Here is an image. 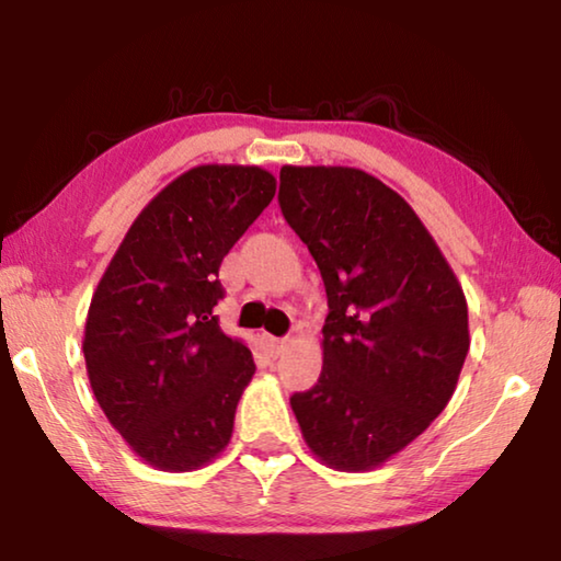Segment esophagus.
Instances as JSON below:
<instances>
[{"mask_svg":"<svg viewBox=\"0 0 561 561\" xmlns=\"http://www.w3.org/2000/svg\"><path fill=\"white\" fill-rule=\"evenodd\" d=\"M264 341H267V346L274 356H279L284 348L289 346V339H274V336H264Z\"/></svg>","mask_w":561,"mask_h":561,"instance_id":"1","label":"esophagus"}]
</instances>
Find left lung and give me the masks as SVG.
<instances>
[{"instance_id":"8db88e82","label":"left lung","mask_w":561,"mask_h":561,"mask_svg":"<svg viewBox=\"0 0 561 561\" xmlns=\"http://www.w3.org/2000/svg\"><path fill=\"white\" fill-rule=\"evenodd\" d=\"M279 207L329 299L324 366L291 411L317 460L376 470L453 398L470 348L468 301L413 207L364 170L284 165Z\"/></svg>"}]
</instances>
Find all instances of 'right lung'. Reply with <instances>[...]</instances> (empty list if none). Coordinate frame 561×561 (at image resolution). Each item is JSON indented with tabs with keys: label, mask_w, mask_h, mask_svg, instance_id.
Segmentation results:
<instances>
[{
	"label": "right lung",
	"mask_w": 561,
	"mask_h": 561,
	"mask_svg": "<svg viewBox=\"0 0 561 561\" xmlns=\"http://www.w3.org/2000/svg\"><path fill=\"white\" fill-rule=\"evenodd\" d=\"M277 193L260 165H195L128 227L91 297L83 358L101 411L156 470L190 472L232 438L254 376L213 314L225 254Z\"/></svg>",
	"instance_id": "1"
}]
</instances>
